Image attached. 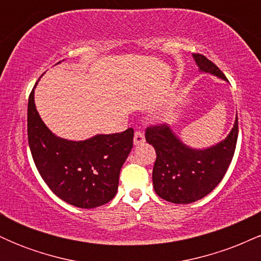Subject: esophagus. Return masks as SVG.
I'll return each instance as SVG.
<instances>
[{"label":"esophagus","mask_w":261,"mask_h":261,"mask_svg":"<svg viewBox=\"0 0 261 261\" xmlns=\"http://www.w3.org/2000/svg\"><path fill=\"white\" fill-rule=\"evenodd\" d=\"M145 142V135L142 131H136L134 136V143L135 145H140V143Z\"/></svg>","instance_id":"34e87169"}]
</instances>
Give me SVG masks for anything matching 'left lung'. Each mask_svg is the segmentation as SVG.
Returning a JSON list of instances; mask_svg holds the SVG:
<instances>
[{
	"label": "left lung",
	"mask_w": 261,
	"mask_h": 261,
	"mask_svg": "<svg viewBox=\"0 0 261 261\" xmlns=\"http://www.w3.org/2000/svg\"><path fill=\"white\" fill-rule=\"evenodd\" d=\"M193 56L201 72L227 80L206 56L201 54ZM145 135L157 154L152 172L155 194L173 203H190L211 193L226 174L236 151L238 116L228 136L205 149L189 147L167 124L149 126Z\"/></svg>",
	"instance_id": "8db88e82"
}]
</instances>
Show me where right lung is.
Wrapping results in <instances>:
<instances>
[{"label":"right lung","instance_id":"obj_1","mask_svg":"<svg viewBox=\"0 0 261 261\" xmlns=\"http://www.w3.org/2000/svg\"><path fill=\"white\" fill-rule=\"evenodd\" d=\"M35 88V86H34ZM28 142L39 174L60 199L81 208L109 202L118 191L119 175L134 143V130L95 135L85 141L55 136L28 99Z\"/></svg>","mask_w":261,"mask_h":261}]
</instances>
